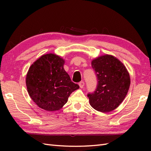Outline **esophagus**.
Returning <instances> with one entry per match:
<instances>
[{
	"mask_svg": "<svg viewBox=\"0 0 151 151\" xmlns=\"http://www.w3.org/2000/svg\"><path fill=\"white\" fill-rule=\"evenodd\" d=\"M84 82H81L79 83V86H80V88H84Z\"/></svg>",
	"mask_w": 151,
	"mask_h": 151,
	"instance_id": "1",
	"label": "esophagus"
}]
</instances>
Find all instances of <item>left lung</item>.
Segmentation results:
<instances>
[{
  "label": "left lung",
  "instance_id": "obj_1",
  "mask_svg": "<svg viewBox=\"0 0 151 151\" xmlns=\"http://www.w3.org/2000/svg\"><path fill=\"white\" fill-rule=\"evenodd\" d=\"M97 76L98 84L93 93L88 94L89 104L102 113L114 110L123 101L130 85L126 67L110 54L98 56L91 61Z\"/></svg>",
  "mask_w": 151,
  "mask_h": 151
}]
</instances>
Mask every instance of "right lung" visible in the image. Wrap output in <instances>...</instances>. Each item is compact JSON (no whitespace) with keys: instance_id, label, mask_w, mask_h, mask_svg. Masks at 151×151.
I'll return each mask as SVG.
<instances>
[{"instance_id":"right-lung-1","label":"right lung","mask_w":151,"mask_h":151,"mask_svg":"<svg viewBox=\"0 0 151 151\" xmlns=\"http://www.w3.org/2000/svg\"><path fill=\"white\" fill-rule=\"evenodd\" d=\"M62 57L49 53L32 64L26 76L27 91L30 98L46 111L59 110L65 105L71 93L79 88L63 68Z\"/></svg>"}]
</instances>
